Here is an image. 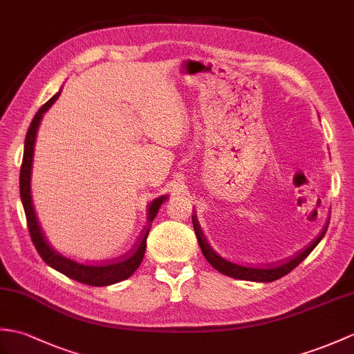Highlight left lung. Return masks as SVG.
Instances as JSON below:
<instances>
[{
	"instance_id": "8db88e82",
	"label": "left lung",
	"mask_w": 354,
	"mask_h": 354,
	"mask_svg": "<svg viewBox=\"0 0 354 354\" xmlns=\"http://www.w3.org/2000/svg\"><path fill=\"white\" fill-rule=\"evenodd\" d=\"M193 227H194V234L197 236V241H199L203 257L212 267L226 276L241 279V281H253V282H273V281H276V279H281L285 274H288L290 271H292L295 267H297L300 262L305 259L312 250L315 249V245L322 241V238L324 236V234L327 231V227H324V231L319 234V236L309 245L306 250H303L301 253L297 254V257L292 258L288 262H285V264H282V266L268 267V268H249V267H241V266L232 264V262H227L226 259L220 258L217 253H214V250H212L208 245L207 240H205V236L201 231V226H199V223H197L196 217H193Z\"/></svg>"
}]
</instances>
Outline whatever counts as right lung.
<instances>
[{
  "mask_svg": "<svg viewBox=\"0 0 354 354\" xmlns=\"http://www.w3.org/2000/svg\"><path fill=\"white\" fill-rule=\"evenodd\" d=\"M59 96H60V92L54 95L46 104L40 106V110L36 113V116H35V119H32L31 125L28 128V133L26 137V146H24V158H22L21 175H19V192H21V201L24 205V211H26L31 241H32V244H35V248H36L37 253L40 254V258H42L49 267H53L54 270L60 271V273L73 279V281L81 282L84 285H92V286H106V285L118 283L120 281H125V279H128L138 268V266L142 264L143 257H145V250H146V238H147V234H149V226H147L143 231V234L140 235L136 248L131 250V253H128L123 259L114 262V264L101 266V267L83 266V264H78V262H75V261L66 259L64 257L57 253L51 248V245L48 244L42 229H40V226H39L35 208H32L30 179H31L32 157H35V142H36L37 128H39L40 120H42L44 113L48 111L49 106H51L57 101V97ZM164 201H166V197L162 196V197H158V199H155L149 205V209H147V223L149 225H151V221L155 218V216H157L158 208L161 207V203Z\"/></svg>",
  "mask_w": 354,
  "mask_h": 354,
  "instance_id": "1",
  "label": "right lung"
}]
</instances>
